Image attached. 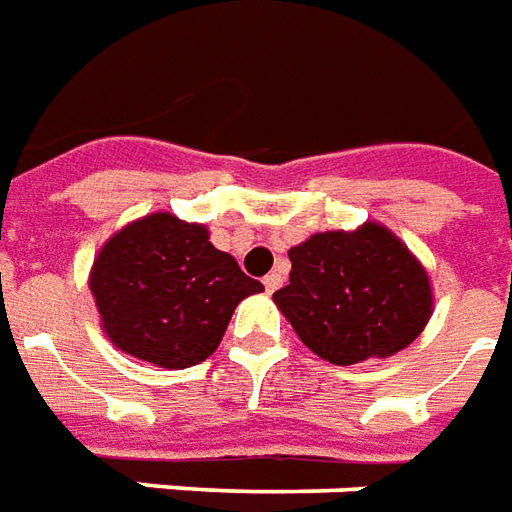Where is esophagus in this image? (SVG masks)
<instances>
[{"mask_svg":"<svg viewBox=\"0 0 512 512\" xmlns=\"http://www.w3.org/2000/svg\"><path fill=\"white\" fill-rule=\"evenodd\" d=\"M263 285H266L268 293H274V290H277L279 285H282V274H277V271H271V274H268V277L263 279Z\"/></svg>","mask_w":512,"mask_h":512,"instance_id":"esophagus-1","label":"esophagus"}]
</instances>
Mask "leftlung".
Wrapping results in <instances>:
<instances>
[{"instance_id": "8db88e82", "label": "left lung", "mask_w": 512, "mask_h": 512, "mask_svg": "<svg viewBox=\"0 0 512 512\" xmlns=\"http://www.w3.org/2000/svg\"><path fill=\"white\" fill-rule=\"evenodd\" d=\"M288 257L290 282L274 301L301 343L332 365L397 354L430 321L428 271L384 224L315 233Z\"/></svg>"}]
</instances>
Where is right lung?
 <instances>
[{
  "label": "right lung",
  "instance_id": "right-lung-1",
  "mask_svg": "<svg viewBox=\"0 0 512 512\" xmlns=\"http://www.w3.org/2000/svg\"><path fill=\"white\" fill-rule=\"evenodd\" d=\"M90 290L106 337L150 365L191 367L219 348L235 307L263 285L219 252L202 224L150 213L95 257Z\"/></svg>",
  "mask_w": 512,
  "mask_h": 512
}]
</instances>
